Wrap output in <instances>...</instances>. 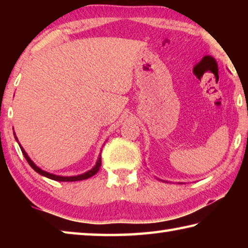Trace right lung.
<instances>
[{
    "label": "right lung",
    "mask_w": 248,
    "mask_h": 248,
    "mask_svg": "<svg viewBox=\"0 0 248 248\" xmlns=\"http://www.w3.org/2000/svg\"><path fill=\"white\" fill-rule=\"evenodd\" d=\"M15 139H17V138L15 137ZM20 150H22V153H23V155L25 156V158L27 159L28 164L31 166V169L35 170L37 171V173H39L40 175L46 176V177H48V178H50V179L58 180V182H77V180L87 179V178L92 177V176H94L96 173H97V171L99 170V167H100V165H102V157L99 156V157H98V161H97V163H96V165L94 166V169H92L91 170L86 171V173H84V174H82V175H78V176H72V177H63V176H56V175H53V174L47 173V171H45V170H40L39 167H38V166H36V165H35V163H33V162L31 161V159L28 157L27 153L25 152V151H24V149L22 148V146H20Z\"/></svg>",
    "instance_id": "obj_1"
}]
</instances>
